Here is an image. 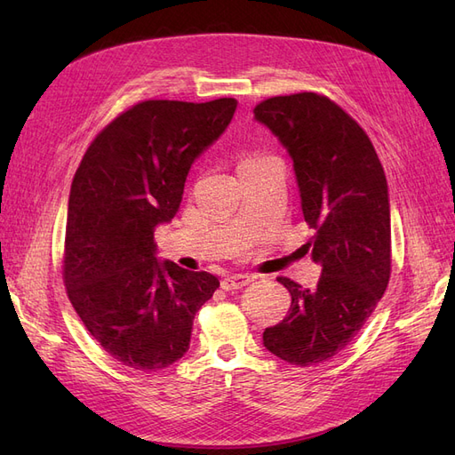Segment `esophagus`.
<instances>
[{
  "label": "esophagus",
  "instance_id": "esophagus-1",
  "mask_svg": "<svg viewBox=\"0 0 455 455\" xmlns=\"http://www.w3.org/2000/svg\"><path fill=\"white\" fill-rule=\"evenodd\" d=\"M254 279H256L254 275H243V273L228 275V277L222 281V288H224V291H237V288L251 284Z\"/></svg>",
  "mask_w": 455,
  "mask_h": 455
}]
</instances>
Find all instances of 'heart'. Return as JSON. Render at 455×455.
I'll list each match as a JSON object with an SVG mask.
<instances>
[{"instance_id": "1", "label": "heart", "mask_w": 455, "mask_h": 455, "mask_svg": "<svg viewBox=\"0 0 455 455\" xmlns=\"http://www.w3.org/2000/svg\"><path fill=\"white\" fill-rule=\"evenodd\" d=\"M249 161H256V159H254V157H249V159H244L243 163H249Z\"/></svg>"}]
</instances>
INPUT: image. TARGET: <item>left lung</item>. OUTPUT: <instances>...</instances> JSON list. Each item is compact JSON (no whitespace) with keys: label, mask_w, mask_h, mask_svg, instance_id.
<instances>
[{"label":"left lung","mask_w":455,"mask_h":455,"mask_svg":"<svg viewBox=\"0 0 455 455\" xmlns=\"http://www.w3.org/2000/svg\"><path fill=\"white\" fill-rule=\"evenodd\" d=\"M292 157L306 244L321 266L316 288L277 277L292 296L284 319L264 332L279 359L311 366L346 349L381 299L391 275V211L385 172L368 134L323 94L273 96L254 108Z\"/></svg>","instance_id":"obj_1"}]
</instances>
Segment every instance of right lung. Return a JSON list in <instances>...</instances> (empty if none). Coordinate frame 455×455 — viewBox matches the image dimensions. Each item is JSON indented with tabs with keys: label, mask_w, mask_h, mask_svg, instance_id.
Wrapping results in <instances>:
<instances>
[{
	"label": "right lung",
	"mask_w": 455,
	"mask_h": 455,
	"mask_svg": "<svg viewBox=\"0 0 455 455\" xmlns=\"http://www.w3.org/2000/svg\"><path fill=\"white\" fill-rule=\"evenodd\" d=\"M235 99L144 100L104 127L81 159L68 201L64 284L100 347L156 371L189 349L214 275L157 259L154 231L180 209L194 161L220 139Z\"/></svg>",
	"instance_id": "add662e5"
}]
</instances>
